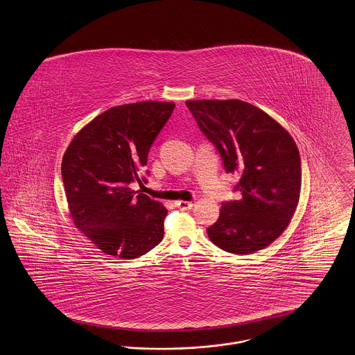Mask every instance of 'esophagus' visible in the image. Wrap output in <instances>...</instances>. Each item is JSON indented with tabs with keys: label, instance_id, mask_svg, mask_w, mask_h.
I'll return each instance as SVG.
<instances>
[{
	"label": "esophagus",
	"instance_id": "1",
	"mask_svg": "<svg viewBox=\"0 0 355 355\" xmlns=\"http://www.w3.org/2000/svg\"><path fill=\"white\" fill-rule=\"evenodd\" d=\"M175 207L181 209V210H188V209L193 208V204L189 202V201H177Z\"/></svg>",
	"mask_w": 355,
	"mask_h": 355
}]
</instances>
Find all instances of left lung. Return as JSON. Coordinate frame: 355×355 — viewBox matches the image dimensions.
Segmentation results:
<instances>
[{
	"label": "left lung",
	"mask_w": 355,
	"mask_h": 355,
	"mask_svg": "<svg viewBox=\"0 0 355 355\" xmlns=\"http://www.w3.org/2000/svg\"><path fill=\"white\" fill-rule=\"evenodd\" d=\"M189 111L221 155L227 173H239L240 200L223 202L209 227L223 250L250 254L264 250L288 227L300 185V155L286 128L243 101H188Z\"/></svg>",
	"instance_id": "8db88e82"
}]
</instances>
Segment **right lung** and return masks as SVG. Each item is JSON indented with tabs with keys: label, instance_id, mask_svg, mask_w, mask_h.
<instances>
[{
	"label": "right lung",
	"instance_id": "add662e5",
	"mask_svg": "<svg viewBox=\"0 0 355 355\" xmlns=\"http://www.w3.org/2000/svg\"><path fill=\"white\" fill-rule=\"evenodd\" d=\"M174 107L153 101L112 107L84 125L64 153L71 217L105 254L137 259L164 239L167 209L130 184L146 182L139 174Z\"/></svg>",
	"mask_w": 355,
	"mask_h": 355
}]
</instances>
